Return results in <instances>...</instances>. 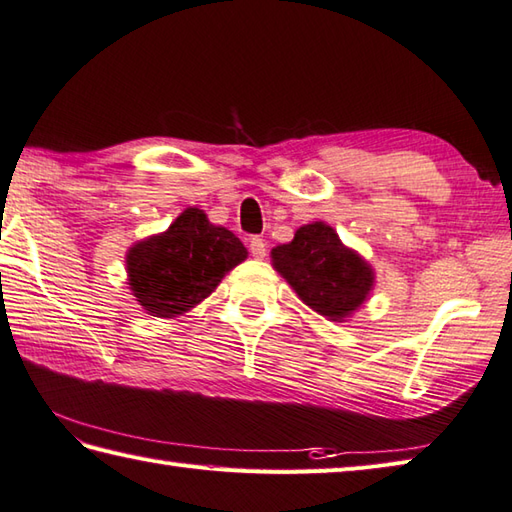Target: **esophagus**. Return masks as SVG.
Here are the masks:
<instances>
[{"mask_svg": "<svg viewBox=\"0 0 512 512\" xmlns=\"http://www.w3.org/2000/svg\"><path fill=\"white\" fill-rule=\"evenodd\" d=\"M248 248H250V255H253L255 259H264L266 257V242H264V239L250 237Z\"/></svg>", "mask_w": 512, "mask_h": 512, "instance_id": "esophagus-1", "label": "esophagus"}]
</instances>
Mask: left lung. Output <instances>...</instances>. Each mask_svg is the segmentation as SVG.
Here are the masks:
<instances>
[{
	"label": "left lung",
	"instance_id": "8db88e82",
	"mask_svg": "<svg viewBox=\"0 0 512 512\" xmlns=\"http://www.w3.org/2000/svg\"><path fill=\"white\" fill-rule=\"evenodd\" d=\"M270 259L297 297L330 322L357 313L375 286L373 266L324 222L299 226L293 242L275 246Z\"/></svg>",
	"mask_w": 512,
	"mask_h": 512
}]
</instances>
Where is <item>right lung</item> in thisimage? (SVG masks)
Segmentation results:
<instances>
[{"label": "right lung", "mask_w": 512, "mask_h": 512, "mask_svg": "<svg viewBox=\"0 0 512 512\" xmlns=\"http://www.w3.org/2000/svg\"><path fill=\"white\" fill-rule=\"evenodd\" d=\"M248 257L239 237L210 224L199 208H186L164 233L128 248V288L148 315L173 319L202 304Z\"/></svg>", "instance_id": "right-lung-1"}]
</instances>
